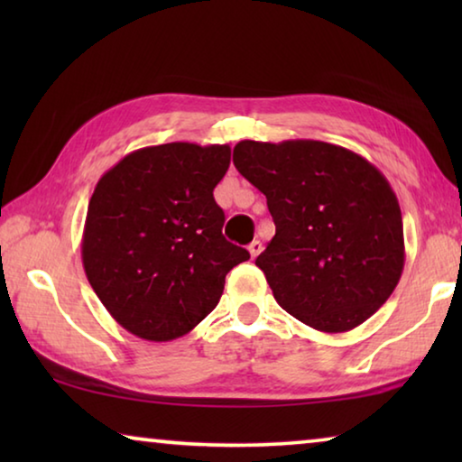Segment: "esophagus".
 I'll return each mask as SVG.
<instances>
[{
  "mask_svg": "<svg viewBox=\"0 0 462 462\" xmlns=\"http://www.w3.org/2000/svg\"><path fill=\"white\" fill-rule=\"evenodd\" d=\"M261 250H263V245H261V240H253L248 245V253H250V256H253V259H256V256L261 254Z\"/></svg>",
  "mask_w": 462,
  "mask_h": 462,
  "instance_id": "1",
  "label": "esophagus"
}]
</instances>
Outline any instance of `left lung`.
Here are the masks:
<instances>
[{
  "label": "left lung",
  "instance_id": "1",
  "mask_svg": "<svg viewBox=\"0 0 462 462\" xmlns=\"http://www.w3.org/2000/svg\"><path fill=\"white\" fill-rule=\"evenodd\" d=\"M234 167L267 198L275 236L256 256L281 308L328 334L369 319L400 283L402 209L381 171L319 140L234 146Z\"/></svg>",
  "mask_w": 462,
  "mask_h": 462
}]
</instances>
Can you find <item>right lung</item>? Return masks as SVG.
Here are the masks:
<instances>
[{
    "mask_svg": "<svg viewBox=\"0 0 462 462\" xmlns=\"http://www.w3.org/2000/svg\"><path fill=\"white\" fill-rule=\"evenodd\" d=\"M230 146L169 143L130 152L93 189L81 259L116 322L151 342L198 326L220 301L226 275L250 259L222 236L216 185Z\"/></svg>",
    "mask_w": 462,
    "mask_h": 462,
    "instance_id": "right-lung-1",
    "label": "right lung"
}]
</instances>
